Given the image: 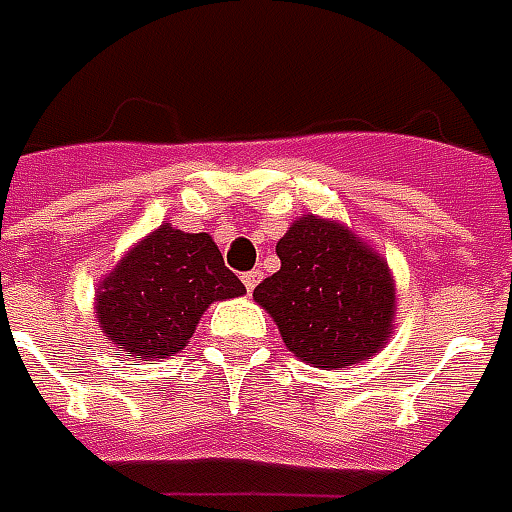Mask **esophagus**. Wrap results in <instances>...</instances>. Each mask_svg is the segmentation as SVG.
<instances>
[{
    "mask_svg": "<svg viewBox=\"0 0 512 512\" xmlns=\"http://www.w3.org/2000/svg\"><path fill=\"white\" fill-rule=\"evenodd\" d=\"M259 281H262V270H250V273L242 275V284H245V289H248V292H253Z\"/></svg>",
    "mask_w": 512,
    "mask_h": 512,
    "instance_id": "1",
    "label": "esophagus"
}]
</instances>
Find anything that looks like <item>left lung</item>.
<instances>
[{
    "mask_svg": "<svg viewBox=\"0 0 512 512\" xmlns=\"http://www.w3.org/2000/svg\"><path fill=\"white\" fill-rule=\"evenodd\" d=\"M281 270L253 289L286 350L320 369L366 361L394 333L397 289L389 262L355 231L303 215L278 239Z\"/></svg>",
    "mask_w": 512,
    "mask_h": 512,
    "instance_id": "1",
    "label": "left lung"
}]
</instances>
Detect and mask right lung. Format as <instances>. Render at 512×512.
Wrapping results in <instances>:
<instances>
[{"label": "right lung", "instance_id": "obj_1", "mask_svg": "<svg viewBox=\"0 0 512 512\" xmlns=\"http://www.w3.org/2000/svg\"><path fill=\"white\" fill-rule=\"evenodd\" d=\"M239 295L245 286L215 239L162 223L101 278L93 311L110 344L154 361L184 350L212 303Z\"/></svg>", "mask_w": 512, "mask_h": 512}]
</instances>
